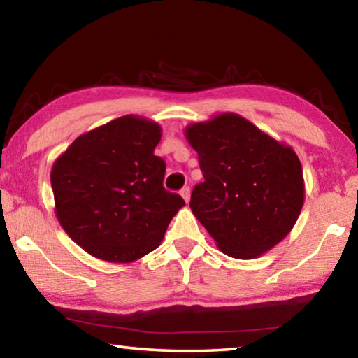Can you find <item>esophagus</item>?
Returning a JSON list of instances; mask_svg holds the SVG:
<instances>
[{
	"mask_svg": "<svg viewBox=\"0 0 358 358\" xmlns=\"http://www.w3.org/2000/svg\"><path fill=\"white\" fill-rule=\"evenodd\" d=\"M180 194H181V197L185 199V202H189V197H191V189H189V186H185L183 189L180 191Z\"/></svg>",
	"mask_w": 358,
	"mask_h": 358,
	"instance_id": "34e87169",
	"label": "esophagus"
}]
</instances>
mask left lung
<instances>
[{
    "label": "left lung",
    "mask_w": 358,
    "mask_h": 358,
    "mask_svg": "<svg viewBox=\"0 0 358 358\" xmlns=\"http://www.w3.org/2000/svg\"><path fill=\"white\" fill-rule=\"evenodd\" d=\"M203 183L189 207L220 250L235 259L270 251L292 230L305 202L299 156L237 113L185 129Z\"/></svg>",
    "instance_id": "1"
}]
</instances>
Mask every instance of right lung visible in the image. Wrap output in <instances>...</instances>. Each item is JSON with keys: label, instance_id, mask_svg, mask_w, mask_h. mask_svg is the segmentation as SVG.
<instances>
[{"label": "right lung", "instance_id": "add662e5", "mask_svg": "<svg viewBox=\"0 0 358 358\" xmlns=\"http://www.w3.org/2000/svg\"><path fill=\"white\" fill-rule=\"evenodd\" d=\"M161 126L124 115L77 137L52 167L55 213L92 256L126 264L159 246L183 207L162 186L166 162L155 155Z\"/></svg>", "mask_w": 358, "mask_h": 358}]
</instances>
